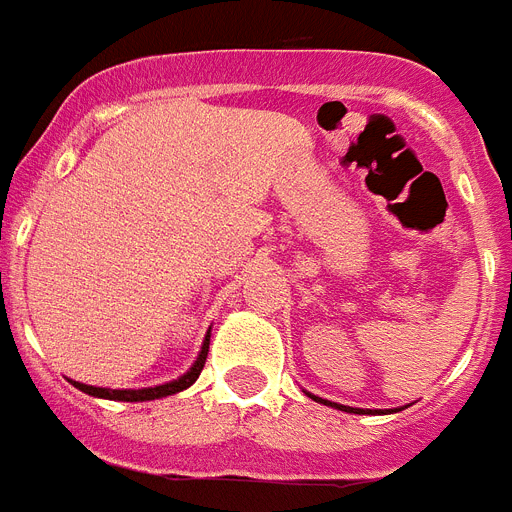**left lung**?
<instances>
[{"label": "left lung", "mask_w": 512, "mask_h": 512, "mask_svg": "<svg viewBox=\"0 0 512 512\" xmlns=\"http://www.w3.org/2000/svg\"><path fill=\"white\" fill-rule=\"evenodd\" d=\"M307 397H312V400L315 402H323V405H330V408H336V410H343V413H354V415H374V413H382V410H364V408H348V405H341V402H330V400H323V397H318V395H312V392H305ZM402 410V408H400ZM387 413H397V408L395 410H384V415Z\"/></svg>", "instance_id": "obj_1"}]
</instances>
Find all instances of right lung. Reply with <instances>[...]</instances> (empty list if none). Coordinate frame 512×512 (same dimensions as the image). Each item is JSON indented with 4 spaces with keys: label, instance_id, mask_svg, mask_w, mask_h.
<instances>
[{
    "label": "right lung",
    "instance_id": "1",
    "mask_svg": "<svg viewBox=\"0 0 512 512\" xmlns=\"http://www.w3.org/2000/svg\"><path fill=\"white\" fill-rule=\"evenodd\" d=\"M207 351H210V330H207L205 341H202V348H200V354H197V361L189 366L187 372H184L182 377L171 379V382L156 384V387H140V390H110V387H92V384L74 382V379H69V382L74 384L76 390L87 392V395H92V397H99V400H117V402L161 400V397L176 395V392L187 390V387H192V384L197 382V377H200V372H202V366H205V361H207Z\"/></svg>",
    "mask_w": 512,
    "mask_h": 512
}]
</instances>
